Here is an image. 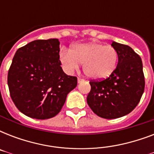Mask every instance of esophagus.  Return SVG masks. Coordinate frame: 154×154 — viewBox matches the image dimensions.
I'll return each instance as SVG.
<instances>
[{"instance_id":"esophagus-1","label":"esophagus","mask_w":154,"mask_h":154,"mask_svg":"<svg viewBox=\"0 0 154 154\" xmlns=\"http://www.w3.org/2000/svg\"><path fill=\"white\" fill-rule=\"evenodd\" d=\"M83 81H84V80L82 79L81 77H77V82H78V83H81V82H83Z\"/></svg>"}]
</instances>
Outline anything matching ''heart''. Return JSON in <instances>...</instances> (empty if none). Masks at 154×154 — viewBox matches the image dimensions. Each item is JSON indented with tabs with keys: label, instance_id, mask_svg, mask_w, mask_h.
Segmentation results:
<instances>
[{
	"label": "heart",
	"instance_id": "obj_1",
	"mask_svg": "<svg viewBox=\"0 0 154 154\" xmlns=\"http://www.w3.org/2000/svg\"><path fill=\"white\" fill-rule=\"evenodd\" d=\"M59 58L67 72H72L83 64V71L87 77L101 80L109 77L116 69L118 53L112 46L91 42L75 45L71 50L62 49Z\"/></svg>",
	"mask_w": 154,
	"mask_h": 154
}]
</instances>
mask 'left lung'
I'll list each match as a JSON object with an SVG mask.
<instances>
[{"label": "left lung", "mask_w": 154, "mask_h": 154, "mask_svg": "<svg viewBox=\"0 0 154 154\" xmlns=\"http://www.w3.org/2000/svg\"><path fill=\"white\" fill-rule=\"evenodd\" d=\"M118 53L114 72L105 79L90 81L87 103L94 113L105 119L129 114L135 109L145 89V77L140 56L126 45L112 42Z\"/></svg>", "instance_id": "left-lung-1"}]
</instances>
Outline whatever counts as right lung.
<instances>
[{"mask_svg":"<svg viewBox=\"0 0 154 154\" xmlns=\"http://www.w3.org/2000/svg\"><path fill=\"white\" fill-rule=\"evenodd\" d=\"M58 39L36 40L17 49L8 72L9 94L20 112L35 119L55 117L77 85L60 67Z\"/></svg>","mask_w":154,"mask_h":154,"instance_id":"add662e5","label":"right lung"}]
</instances>
